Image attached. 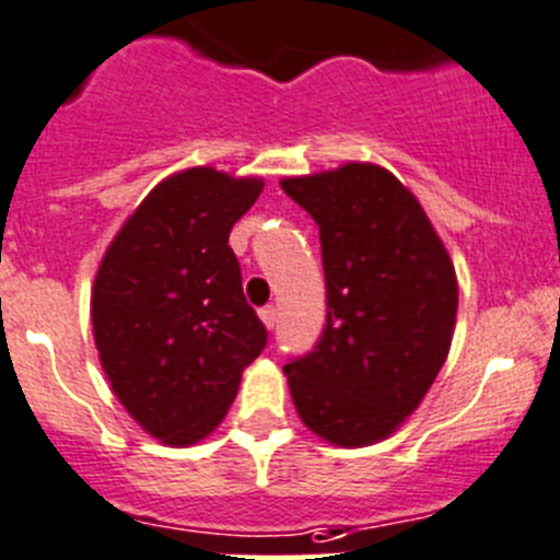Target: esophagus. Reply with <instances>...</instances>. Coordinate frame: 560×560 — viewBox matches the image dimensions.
I'll return each instance as SVG.
<instances>
[{
  "label": "esophagus",
  "instance_id": "34e87169",
  "mask_svg": "<svg viewBox=\"0 0 560 560\" xmlns=\"http://www.w3.org/2000/svg\"><path fill=\"white\" fill-rule=\"evenodd\" d=\"M259 320L268 328H276V323H279V310H276V306H265V310H259Z\"/></svg>",
  "mask_w": 560,
  "mask_h": 560
}]
</instances>
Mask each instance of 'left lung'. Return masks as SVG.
I'll use <instances>...</instances> for the list:
<instances>
[{
    "label": "left lung",
    "mask_w": 560,
    "mask_h": 560,
    "mask_svg": "<svg viewBox=\"0 0 560 560\" xmlns=\"http://www.w3.org/2000/svg\"><path fill=\"white\" fill-rule=\"evenodd\" d=\"M320 226L328 315L315 351L284 364L304 425L339 447L398 431L453 342V259L415 192L373 162L281 179Z\"/></svg>",
    "instance_id": "obj_1"
}]
</instances>
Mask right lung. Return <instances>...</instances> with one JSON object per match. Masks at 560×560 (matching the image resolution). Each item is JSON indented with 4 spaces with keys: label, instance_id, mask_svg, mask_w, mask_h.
I'll use <instances>...</instances> for the list:
<instances>
[{
    "label": "right lung",
    "instance_id": "right-lung-1",
    "mask_svg": "<svg viewBox=\"0 0 560 560\" xmlns=\"http://www.w3.org/2000/svg\"><path fill=\"white\" fill-rule=\"evenodd\" d=\"M265 182L198 165L162 179L104 250L91 292L98 362L135 422L171 447L221 425L268 342L229 245Z\"/></svg>",
    "mask_w": 560,
    "mask_h": 560
}]
</instances>
